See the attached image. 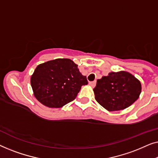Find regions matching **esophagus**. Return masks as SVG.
Wrapping results in <instances>:
<instances>
[{"instance_id":"34e87169","label":"esophagus","mask_w":158,"mask_h":158,"mask_svg":"<svg viewBox=\"0 0 158 158\" xmlns=\"http://www.w3.org/2000/svg\"><path fill=\"white\" fill-rule=\"evenodd\" d=\"M96 81H91V82H89V85L91 86L92 88H94L95 86H96Z\"/></svg>"}]
</instances>
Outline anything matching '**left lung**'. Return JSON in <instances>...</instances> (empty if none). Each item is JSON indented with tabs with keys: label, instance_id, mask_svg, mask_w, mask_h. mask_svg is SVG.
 I'll return each mask as SVG.
<instances>
[{
	"label": "left lung",
	"instance_id": "obj_1",
	"mask_svg": "<svg viewBox=\"0 0 158 158\" xmlns=\"http://www.w3.org/2000/svg\"><path fill=\"white\" fill-rule=\"evenodd\" d=\"M141 90V83L134 75L120 71L98 79L94 91L99 104L108 111H114L132 104L139 98Z\"/></svg>",
	"mask_w": 158,
	"mask_h": 158
}]
</instances>
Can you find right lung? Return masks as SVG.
Returning <instances> with one entry per match:
<instances>
[{"mask_svg": "<svg viewBox=\"0 0 158 158\" xmlns=\"http://www.w3.org/2000/svg\"><path fill=\"white\" fill-rule=\"evenodd\" d=\"M85 76L70 59H56L36 67L31 77L34 96L43 105L60 108L76 98Z\"/></svg>", "mask_w": 158, "mask_h": 158, "instance_id": "obj_1", "label": "right lung"}]
</instances>
